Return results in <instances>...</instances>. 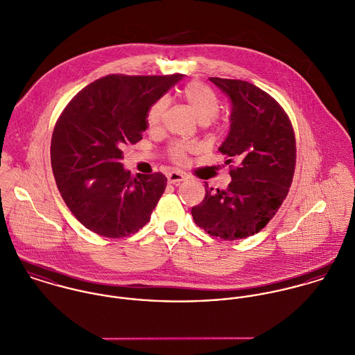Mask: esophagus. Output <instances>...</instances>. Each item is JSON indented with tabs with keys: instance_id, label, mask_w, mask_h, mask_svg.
I'll return each mask as SVG.
<instances>
[{
	"instance_id": "1",
	"label": "esophagus",
	"mask_w": 355,
	"mask_h": 355,
	"mask_svg": "<svg viewBox=\"0 0 355 355\" xmlns=\"http://www.w3.org/2000/svg\"><path fill=\"white\" fill-rule=\"evenodd\" d=\"M166 179H168V183H171V184H176V183H179V182L186 180V176H184L183 173H180V172L173 171V172H169V173L166 175Z\"/></svg>"
}]
</instances>
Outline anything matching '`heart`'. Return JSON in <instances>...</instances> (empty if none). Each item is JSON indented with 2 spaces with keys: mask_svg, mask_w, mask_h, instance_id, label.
I'll list each match as a JSON object with an SVG mask.
<instances>
[{
  "mask_svg": "<svg viewBox=\"0 0 355 355\" xmlns=\"http://www.w3.org/2000/svg\"><path fill=\"white\" fill-rule=\"evenodd\" d=\"M182 97L187 102L196 117L201 123L210 121L220 109V102L217 96L205 85L191 82L182 90ZM168 107V100L159 98L158 101L154 102L149 112H148V125L149 128H158L161 124V120L164 117V113ZM196 146L184 142H175L169 146V157L178 164H183L187 159V153L194 152Z\"/></svg>",
  "mask_w": 355,
  "mask_h": 355,
  "instance_id": "obj_1",
  "label": "heart"
}]
</instances>
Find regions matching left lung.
I'll return each instance as SVG.
<instances>
[{"label": "left lung", "instance_id": "left-lung-1", "mask_svg": "<svg viewBox=\"0 0 355 355\" xmlns=\"http://www.w3.org/2000/svg\"><path fill=\"white\" fill-rule=\"evenodd\" d=\"M210 82L231 100V128L218 152L238 166L230 171L225 190L206 183L191 214L211 236L236 241L259 232L286 200L295 171V135L284 109L259 87L235 79Z\"/></svg>", "mask_w": 355, "mask_h": 355}]
</instances>
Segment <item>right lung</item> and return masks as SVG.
Here are the masks:
<instances>
[{"instance_id": "right-lung-1", "label": "right lung", "mask_w": 355, "mask_h": 355, "mask_svg": "<svg viewBox=\"0 0 355 355\" xmlns=\"http://www.w3.org/2000/svg\"><path fill=\"white\" fill-rule=\"evenodd\" d=\"M183 75H107L80 90L60 114L51 161L60 194L72 214L105 238H124L150 220L166 178H132L123 146L142 139L148 112Z\"/></svg>"}]
</instances>
